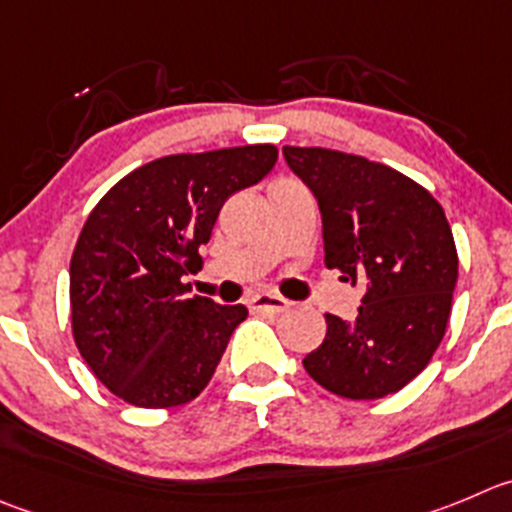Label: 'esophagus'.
<instances>
[{
	"instance_id": "esophagus-1",
	"label": "esophagus",
	"mask_w": 512,
	"mask_h": 512,
	"mask_svg": "<svg viewBox=\"0 0 512 512\" xmlns=\"http://www.w3.org/2000/svg\"><path fill=\"white\" fill-rule=\"evenodd\" d=\"M248 306H251L253 311H271V314H279V311L289 309V301H286L284 296H279V294H269V291H261V294L251 296Z\"/></svg>"
}]
</instances>
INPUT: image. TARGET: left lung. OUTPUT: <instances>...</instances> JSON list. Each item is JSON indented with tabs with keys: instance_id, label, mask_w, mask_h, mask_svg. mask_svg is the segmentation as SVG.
I'll return each mask as SVG.
<instances>
[{
	"instance_id": "1",
	"label": "left lung",
	"mask_w": 512,
	"mask_h": 512,
	"mask_svg": "<svg viewBox=\"0 0 512 512\" xmlns=\"http://www.w3.org/2000/svg\"><path fill=\"white\" fill-rule=\"evenodd\" d=\"M289 168L319 201L324 264L364 286L359 314H324L326 337L304 369L347 399L399 392L445 337L457 248L427 188L389 165L329 148L284 145Z\"/></svg>"
}]
</instances>
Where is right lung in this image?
<instances>
[{
	"label": "right lung",
	"instance_id": "1",
	"mask_svg": "<svg viewBox=\"0 0 512 512\" xmlns=\"http://www.w3.org/2000/svg\"><path fill=\"white\" fill-rule=\"evenodd\" d=\"M276 145H238L150 160L87 216L70 261L72 337L115 397L145 410L196 399L211 382L243 304L191 296L223 203L274 168Z\"/></svg>",
	"mask_w": 512,
	"mask_h": 512
}]
</instances>
